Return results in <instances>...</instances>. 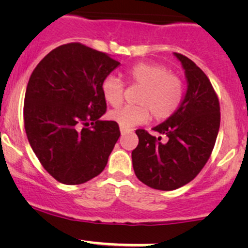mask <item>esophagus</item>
Wrapping results in <instances>:
<instances>
[{
    "label": "esophagus",
    "mask_w": 248,
    "mask_h": 248,
    "mask_svg": "<svg viewBox=\"0 0 248 248\" xmlns=\"http://www.w3.org/2000/svg\"><path fill=\"white\" fill-rule=\"evenodd\" d=\"M120 132H121V134H124V133H127V132H129V129L124 128V127H120Z\"/></svg>",
    "instance_id": "34e87169"
}]
</instances>
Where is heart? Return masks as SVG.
Listing matches in <instances>:
<instances>
[{"label": "heart", "mask_w": 248, "mask_h": 248, "mask_svg": "<svg viewBox=\"0 0 248 248\" xmlns=\"http://www.w3.org/2000/svg\"><path fill=\"white\" fill-rule=\"evenodd\" d=\"M131 84L141 89L137 94L139 104L126 106L110 112V117L124 128L144 124L151 112L152 119L163 121L176 112L184 99L185 86L181 77L169 72V68L158 62H139L126 71ZM101 92L109 106H121L124 102V85L117 78L109 76L101 84Z\"/></svg>", "instance_id": "b5f03b06"}]
</instances>
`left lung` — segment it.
<instances>
[{"mask_svg": "<svg viewBox=\"0 0 248 248\" xmlns=\"http://www.w3.org/2000/svg\"><path fill=\"white\" fill-rule=\"evenodd\" d=\"M175 56L181 61L188 87L176 112L154 128L167 136V142L137 129L139 142L132 151L137 177L161 191L182 187L201 172L211 156L221 122L218 97L209 78L188 57L179 52Z\"/></svg>", "mask_w": 248, "mask_h": 248, "instance_id": "8db88e82", "label": "left lung"}]
</instances>
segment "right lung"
Masks as SVG:
<instances>
[{
  "label": "right lung",
  "mask_w": 248,
  "mask_h": 248,
  "mask_svg": "<svg viewBox=\"0 0 248 248\" xmlns=\"http://www.w3.org/2000/svg\"><path fill=\"white\" fill-rule=\"evenodd\" d=\"M120 64L81 43L57 46L37 64L24 102L27 139L43 168L59 182L80 185L101 174L120 137L102 121L101 84Z\"/></svg>",
  "instance_id": "right-lung-1"
}]
</instances>
